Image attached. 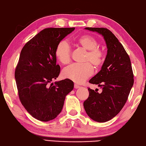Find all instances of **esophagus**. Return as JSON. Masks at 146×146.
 <instances>
[{
	"label": "esophagus",
	"mask_w": 146,
	"mask_h": 146,
	"mask_svg": "<svg viewBox=\"0 0 146 146\" xmlns=\"http://www.w3.org/2000/svg\"><path fill=\"white\" fill-rule=\"evenodd\" d=\"M74 87H75V88H78L80 87L79 85H78L77 84H75V85H74Z\"/></svg>",
	"instance_id": "34e87169"
}]
</instances>
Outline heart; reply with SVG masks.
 Listing matches in <instances>:
<instances>
[{
  "mask_svg": "<svg viewBox=\"0 0 146 146\" xmlns=\"http://www.w3.org/2000/svg\"><path fill=\"white\" fill-rule=\"evenodd\" d=\"M75 44L86 50L84 62L83 64H73L62 70V75L64 78L69 79L78 84H82L93 73V67L90 61L96 68H99L103 63L104 52L98 47V41L89 35H84L74 39ZM55 55L61 63L68 64L71 60V48L68 43L62 40L57 44Z\"/></svg>",
  "mask_w": 146,
  "mask_h": 146,
  "instance_id": "heart-1",
  "label": "heart"
}]
</instances>
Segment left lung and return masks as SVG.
Segmentation results:
<instances>
[{"label": "left lung", "instance_id": "obj_1", "mask_svg": "<svg viewBox=\"0 0 146 146\" xmlns=\"http://www.w3.org/2000/svg\"><path fill=\"white\" fill-rule=\"evenodd\" d=\"M98 33L104 39L107 55L101 69L91 78L102 92L88 88L89 96L84 102L87 115L94 121L106 122L119 113L133 85V75L129 56L115 35L107 28H85Z\"/></svg>", "mask_w": 146, "mask_h": 146}]
</instances>
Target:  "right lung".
I'll return each instance as SVG.
<instances>
[{
	"label": "right lung",
	"mask_w": 146,
	"mask_h": 146,
	"mask_svg": "<svg viewBox=\"0 0 146 146\" xmlns=\"http://www.w3.org/2000/svg\"><path fill=\"white\" fill-rule=\"evenodd\" d=\"M75 28H45L28 41L22 48L15 70L18 95L25 110L34 118L48 121L61 112L64 100L73 89L69 79L48 84L58 78L55 50Z\"/></svg>",
	"instance_id": "add662e5"
}]
</instances>
